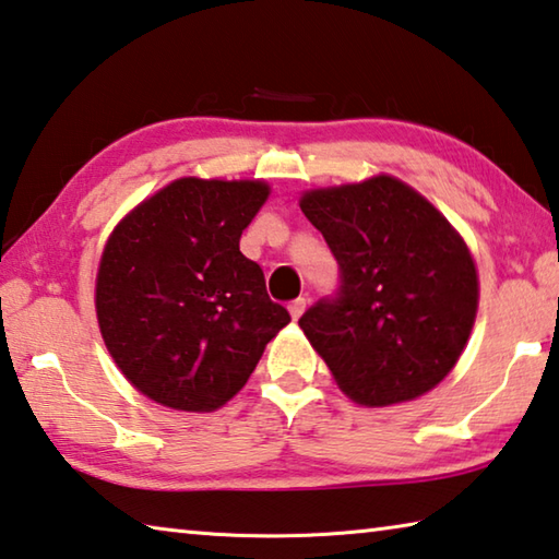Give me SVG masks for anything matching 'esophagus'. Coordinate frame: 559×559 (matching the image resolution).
Here are the masks:
<instances>
[{"instance_id":"obj_1","label":"esophagus","mask_w":559,"mask_h":559,"mask_svg":"<svg viewBox=\"0 0 559 559\" xmlns=\"http://www.w3.org/2000/svg\"><path fill=\"white\" fill-rule=\"evenodd\" d=\"M306 306H308V300H306V298H296V300H290V306H288V310H290V318H293V320H298V318L302 316V310H306Z\"/></svg>"}]
</instances>
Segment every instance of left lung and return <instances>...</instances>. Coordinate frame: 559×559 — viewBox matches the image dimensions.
<instances>
[{
  "label": "left lung",
  "instance_id": "8db88e82",
  "mask_svg": "<svg viewBox=\"0 0 559 559\" xmlns=\"http://www.w3.org/2000/svg\"><path fill=\"white\" fill-rule=\"evenodd\" d=\"M300 210L340 269L335 296L298 325L349 400L409 402L437 386L466 347L478 276L453 226L394 177L316 189Z\"/></svg>",
  "mask_w": 559,
  "mask_h": 559
}]
</instances>
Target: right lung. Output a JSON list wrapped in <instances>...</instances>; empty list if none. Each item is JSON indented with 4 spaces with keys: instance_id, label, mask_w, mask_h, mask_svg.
Wrapping results in <instances>:
<instances>
[{
    "instance_id": "1",
    "label": "right lung",
    "mask_w": 559,
    "mask_h": 559,
    "mask_svg": "<svg viewBox=\"0 0 559 559\" xmlns=\"http://www.w3.org/2000/svg\"><path fill=\"white\" fill-rule=\"evenodd\" d=\"M269 200L263 182L185 177L130 212L103 251L96 313L135 390L182 412H214L290 323L241 231Z\"/></svg>"
}]
</instances>
